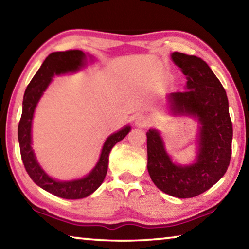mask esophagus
I'll use <instances>...</instances> for the list:
<instances>
[{
    "label": "esophagus",
    "mask_w": 249,
    "mask_h": 249,
    "mask_svg": "<svg viewBox=\"0 0 249 249\" xmlns=\"http://www.w3.org/2000/svg\"><path fill=\"white\" fill-rule=\"evenodd\" d=\"M135 123H136V125L141 126V127H146V126H148L150 124V119L148 116L146 115H138L136 117V120H135Z\"/></svg>",
    "instance_id": "obj_1"
}]
</instances>
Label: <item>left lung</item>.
I'll list each match as a JSON object with an SVG mask.
<instances>
[{
  "instance_id": "8db88e82",
  "label": "left lung",
  "mask_w": 249,
  "mask_h": 249,
  "mask_svg": "<svg viewBox=\"0 0 249 249\" xmlns=\"http://www.w3.org/2000/svg\"><path fill=\"white\" fill-rule=\"evenodd\" d=\"M172 60L187 77L184 91L168 95L172 114L192 115L200 123L199 151L190 166L171 161L158 130L147 132V169L153 182L167 195L187 199L205 192L227 170L231 155L233 125L229 100L220 80L204 60L176 52Z\"/></svg>"
}]
</instances>
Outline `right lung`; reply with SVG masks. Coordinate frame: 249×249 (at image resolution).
<instances>
[{
    "mask_svg": "<svg viewBox=\"0 0 249 249\" xmlns=\"http://www.w3.org/2000/svg\"><path fill=\"white\" fill-rule=\"evenodd\" d=\"M86 53L81 50H67L53 53L45 59L43 65L34 75L26 88L23 99V112L18 124V142L20 156L28 176L37 185L52 195L62 199L77 200L90 196L102 184L107 176L109 151L116 142L123 140L130 130V126H125L119 132L112 134L105 141L96 166L89 175L82 179L71 181L54 180L46 174L37 162L32 148V121L36 105L41 95L52 82L54 74L74 72L86 65Z\"/></svg>",
    "mask_w": 249,
    "mask_h": 249,
    "instance_id": "right-lung-1",
    "label": "right lung"
}]
</instances>
